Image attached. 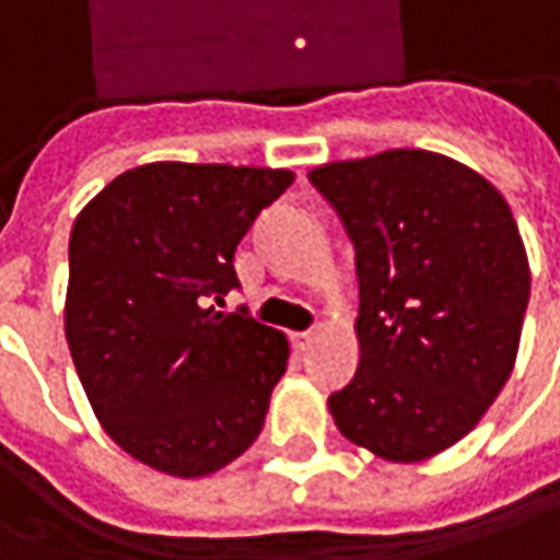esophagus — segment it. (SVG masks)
Here are the masks:
<instances>
[{"label": "esophagus", "instance_id": "34e87169", "mask_svg": "<svg viewBox=\"0 0 560 560\" xmlns=\"http://www.w3.org/2000/svg\"><path fill=\"white\" fill-rule=\"evenodd\" d=\"M312 340H315L312 330H296V334H291V343H294V349H300V352H306L312 346Z\"/></svg>", "mask_w": 560, "mask_h": 560}]
</instances>
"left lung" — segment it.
Instances as JSON below:
<instances>
[{"label":"left lung","mask_w":560,"mask_h":560,"mask_svg":"<svg viewBox=\"0 0 560 560\" xmlns=\"http://www.w3.org/2000/svg\"><path fill=\"white\" fill-rule=\"evenodd\" d=\"M355 245V376L328 398L346 439L392 463L471 432L515 368L530 269L515 217L466 165L389 150L310 174Z\"/></svg>","instance_id":"1"}]
</instances>
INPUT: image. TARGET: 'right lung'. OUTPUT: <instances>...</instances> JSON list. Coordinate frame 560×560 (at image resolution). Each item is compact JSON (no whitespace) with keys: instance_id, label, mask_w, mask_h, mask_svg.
Listing matches in <instances>:
<instances>
[{"instance_id":"right-lung-1","label":"right lung","mask_w":560,"mask_h":560,"mask_svg":"<svg viewBox=\"0 0 560 560\" xmlns=\"http://www.w3.org/2000/svg\"><path fill=\"white\" fill-rule=\"evenodd\" d=\"M291 184V171L152 162L75 217L72 364L106 435L152 469L211 475L264 429L288 340L214 303L238 288V242Z\"/></svg>"}]
</instances>
